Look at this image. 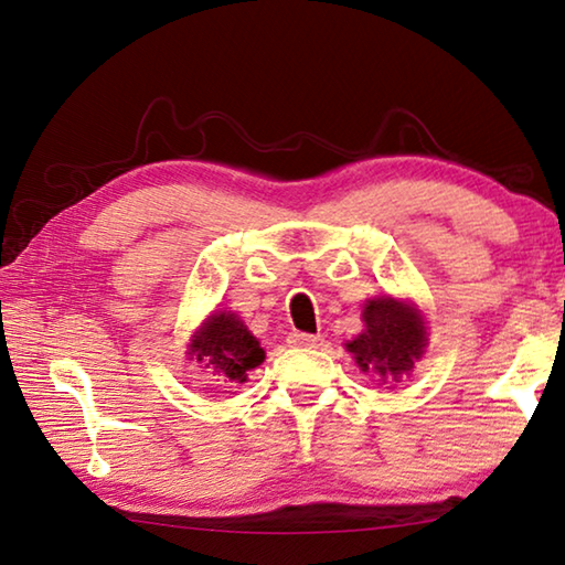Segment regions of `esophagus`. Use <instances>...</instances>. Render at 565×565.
<instances>
[{"instance_id":"obj_1","label":"esophagus","mask_w":565,"mask_h":565,"mask_svg":"<svg viewBox=\"0 0 565 565\" xmlns=\"http://www.w3.org/2000/svg\"><path fill=\"white\" fill-rule=\"evenodd\" d=\"M289 343L291 347H303V349H317L323 343V339L319 337V333H301V331H294L289 337Z\"/></svg>"}]
</instances>
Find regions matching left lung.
Masks as SVG:
<instances>
[{
	"mask_svg": "<svg viewBox=\"0 0 565 565\" xmlns=\"http://www.w3.org/2000/svg\"><path fill=\"white\" fill-rule=\"evenodd\" d=\"M363 331L347 343L361 371H371L381 384H398L411 376L426 351V323L411 301L379 296L363 306Z\"/></svg>",
	"mask_w": 565,
	"mask_h": 565,
	"instance_id": "8db88e82",
	"label": "left lung"
}]
</instances>
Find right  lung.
Segmentation results:
<instances>
[{
    "label": "right lung",
    "mask_w": 565,
    "mask_h": 565,
    "mask_svg": "<svg viewBox=\"0 0 565 565\" xmlns=\"http://www.w3.org/2000/svg\"><path fill=\"white\" fill-rule=\"evenodd\" d=\"M186 353L191 361L202 363V369L216 376L214 381H218L222 388L244 384L248 371L262 366L266 359L259 339L232 311H214L194 331Z\"/></svg>",
    "instance_id": "obj_1"
}]
</instances>
